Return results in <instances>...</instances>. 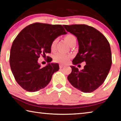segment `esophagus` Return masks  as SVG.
<instances>
[{
	"label": "esophagus",
	"mask_w": 121,
	"mask_h": 121,
	"mask_svg": "<svg viewBox=\"0 0 121 121\" xmlns=\"http://www.w3.org/2000/svg\"><path fill=\"white\" fill-rule=\"evenodd\" d=\"M65 67V65H59V67H60V69H62V68H63Z\"/></svg>",
	"instance_id": "1"
}]
</instances>
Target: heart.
<instances>
[{
    "label": "heart",
    "mask_w": 121,
    "mask_h": 121,
    "mask_svg": "<svg viewBox=\"0 0 121 121\" xmlns=\"http://www.w3.org/2000/svg\"><path fill=\"white\" fill-rule=\"evenodd\" d=\"M65 41L67 42L68 44L70 45L72 42H73L74 40H75L76 38L73 35L68 34L67 35L65 36ZM57 41L58 40H57V39H56L52 42V43L51 44V49L53 50L55 48V47H56V44ZM70 58H71V56H70V55L65 54L63 53H58L55 56L54 60L56 62H59L61 63H65L69 60V59Z\"/></svg>",
    "instance_id": "1"
}]
</instances>
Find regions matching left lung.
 <instances>
[{
	"label": "left lung",
	"instance_id": "8db88e82",
	"mask_svg": "<svg viewBox=\"0 0 121 121\" xmlns=\"http://www.w3.org/2000/svg\"><path fill=\"white\" fill-rule=\"evenodd\" d=\"M67 32L77 38L78 53L72 60L76 65L86 62L79 71L73 65L68 80L76 88L83 93H91L103 84L112 65L110 45L106 38L95 28L85 24L63 25Z\"/></svg>",
	"mask_w": 121,
	"mask_h": 121
}]
</instances>
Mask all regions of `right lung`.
Returning <instances> with one entry per match:
<instances>
[{
    "label": "right lung",
    "mask_w": 121,
    "mask_h": 121,
    "mask_svg": "<svg viewBox=\"0 0 121 121\" xmlns=\"http://www.w3.org/2000/svg\"><path fill=\"white\" fill-rule=\"evenodd\" d=\"M67 33L61 25L35 23L26 26L18 34L11 48L9 63L15 80L24 89L37 91L49 84L59 65L50 63L51 59H48V65L41 67L38 59L40 55L46 56L51 53L52 42Z\"/></svg>",
    "instance_id": "1"
}]
</instances>
